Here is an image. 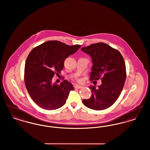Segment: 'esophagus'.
<instances>
[{
  "instance_id": "34e87169",
  "label": "esophagus",
  "mask_w": 150,
  "mask_h": 150,
  "mask_svg": "<svg viewBox=\"0 0 150 150\" xmlns=\"http://www.w3.org/2000/svg\"><path fill=\"white\" fill-rule=\"evenodd\" d=\"M74 88H76V89H80V88H81L82 86H78V85H75V86H74Z\"/></svg>"
}]
</instances>
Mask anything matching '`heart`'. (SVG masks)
<instances>
[{
    "label": "heart",
    "instance_id": "heart-1",
    "mask_svg": "<svg viewBox=\"0 0 150 150\" xmlns=\"http://www.w3.org/2000/svg\"><path fill=\"white\" fill-rule=\"evenodd\" d=\"M77 81H79V82H80V81H81V79H78V80H77Z\"/></svg>",
    "mask_w": 150,
    "mask_h": 150
}]
</instances>
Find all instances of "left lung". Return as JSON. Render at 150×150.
Listing matches in <instances>:
<instances>
[{
  "mask_svg": "<svg viewBox=\"0 0 150 150\" xmlns=\"http://www.w3.org/2000/svg\"><path fill=\"white\" fill-rule=\"evenodd\" d=\"M81 50L92 59L90 80L100 79L102 81L98 88L89 87L91 97L83 100V103L94 110L107 108L117 100L125 84L127 73L124 58L119 50L105 43L92 44Z\"/></svg>",
  "mask_w": 150,
  "mask_h": 150,
  "instance_id": "8db88e82",
  "label": "left lung"
}]
</instances>
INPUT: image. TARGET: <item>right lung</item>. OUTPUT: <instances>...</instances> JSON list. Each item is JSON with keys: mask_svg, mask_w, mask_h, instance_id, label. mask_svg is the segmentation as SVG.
<instances>
[{"mask_svg": "<svg viewBox=\"0 0 150 150\" xmlns=\"http://www.w3.org/2000/svg\"><path fill=\"white\" fill-rule=\"evenodd\" d=\"M80 47L78 44L71 46L50 40L30 52L25 66V84L31 99L39 107L53 110L64 105L70 92L74 90L73 85L66 80L56 84L53 78L61 73L65 59Z\"/></svg>", "mask_w": 150, "mask_h": 150, "instance_id": "right-lung-1", "label": "right lung"}]
</instances>
